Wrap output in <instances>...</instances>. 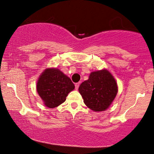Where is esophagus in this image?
<instances>
[{
  "mask_svg": "<svg viewBox=\"0 0 154 154\" xmlns=\"http://www.w3.org/2000/svg\"><path fill=\"white\" fill-rule=\"evenodd\" d=\"M79 85H80V83H76L75 84V88L76 90H78L79 89Z\"/></svg>",
  "mask_w": 154,
  "mask_h": 154,
  "instance_id": "34e87169",
  "label": "esophagus"
}]
</instances>
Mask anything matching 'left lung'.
I'll list each match as a JSON object with an SVG mask.
<instances>
[{
	"instance_id": "1",
	"label": "left lung",
	"mask_w": 154,
	"mask_h": 154,
	"mask_svg": "<svg viewBox=\"0 0 154 154\" xmlns=\"http://www.w3.org/2000/svg\"><path fill=\"white\" fill-rule=\"evenodd\" d=\"M79 91L86 106L94 111L106 110L118 92L117 83L107 70L94 71L83 82Z\"/></svg>"
}]
</instances>
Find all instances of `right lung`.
Wrapping results in <instances>:
<instances>
[{
    "label": "right lung",
    "mask_w": 154,
    "mask_h": 154,
    "mask_svg": "<svg viewBox=\"0 0 154 154\" xmlns=\"http://www.w3.org/2000/svg\"><path fill=\"white\" fill-rule=\"evenodd\" d=\"M75 86L69 77L57 69H47L39 77L37 92L47 107L55 108L66 100Z\"/></svg>",
    "instance_id": "right-lung-1"
}]
</instances>
